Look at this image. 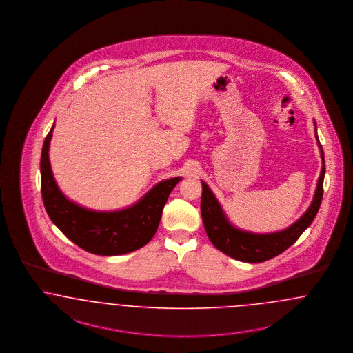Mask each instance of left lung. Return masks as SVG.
Masks as SVG:
<instances>
[{
  "mask_svg": "<svg viewBox=\"0 0 353 353\" xmlns=\"http://www.w3.org/2000/svg\"><path fill=\"white\" fill-rule=\"evenodd\" d=\"M318 139V135H316ZM323 167L318 180L315 196L307 212H305L296 223L292 226L272 234H252L241 231L232 226L227 221L226 215L222 210L219 202L214 197L210 188L202 183V198H201V214L203 226L209 239L221 252L244 263H263L269 259L282 254L296 239L302 232L310 226L316 212L321 208L323 198V180H325V154L322 145L318 141Z\"/></svg>",
  "mask_w": 353,
  "mask_h": 353,
  "instance_id": "8db88e82",
  "label": "left lung"
}]
</instances>
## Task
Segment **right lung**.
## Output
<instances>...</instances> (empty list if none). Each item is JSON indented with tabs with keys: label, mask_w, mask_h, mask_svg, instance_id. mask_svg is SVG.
<instances>
[{
	"label": "right lung",
	"mask_w": 353,
	"mask_h": 353,
	"mask_svg": "<svg viewBox=\"0 0 353 353\" xmlns=\"http://www.w3.org/2000/svg\"><path fill=\"white\" fill-rule=\"evenodd\" d=\"M54 126L43 143L42 197L46 212L59 230L90 254L117 256L139 250L154 238L161 212L180 177L157 183L138 203L119 212H99L71 202L57 188L48 157Z\"/></svg>",
	"instance_id": "obj_1"
}]
</instances>
